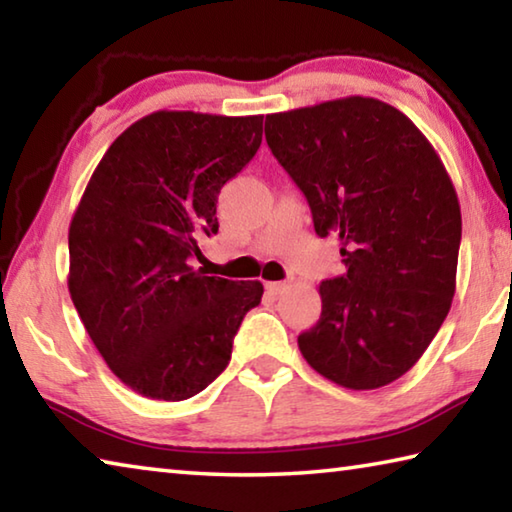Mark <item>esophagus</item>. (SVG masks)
I'll return each instance as SVG.
<instances>
[{
  "label": "esophagus",
  "instance_id": "esophagus-1",
  "mask_svg": "<svg viewBox=\"0 0 512 512\" xmlns=\"http://www.w3.org/2000/svg\"><path fill=\"white\" fill-rule=\"evenodd\" d=\"M266 291L271 293V296H280V293L287 291V284H284V282H266Z\"/></svg>",
  "mask_w": 512,
  "mask_h": 512
}]
</instances>
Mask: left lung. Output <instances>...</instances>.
Masks as SVG:
<instances>
[{
    "label": "left lung",
    "instance_id": "left-lung-1",
    "mask_svg": "<svg viewBox=\"0 0 512 512\" xmlns=\"http://www.w3.org/2000/svg\"><path fill=\"white\" fill-rule=\"evenodd\" d=\"M264 133L348 268L320 282L302 357L352 391L391 384L429 348L456 291L461 205L443 160L404 112L372 97L275 112Z\"/></svg>",
    "mask_w": 512,
    "mask_h": 512
}]
</instances>
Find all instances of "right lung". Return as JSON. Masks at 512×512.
I'll return each mask as SVG.
<instances>
[{"label":"right lung","instance_id":"1","mask_svg":"<svg viewBox=\"0 0 512 512\" xmlns=\"http://www.w3.org/2000/svg\"><path fill=\"white\" fill-rule=\"evenodd\" d=\"M262 115L158 110L121 133L69 223V296L108 368L149 400L201 393L228 366L262 282L189 259L216 235L221 187L253 160Z\"/></svg>","mask_w":512,"mask_h":512}]
</instances>
